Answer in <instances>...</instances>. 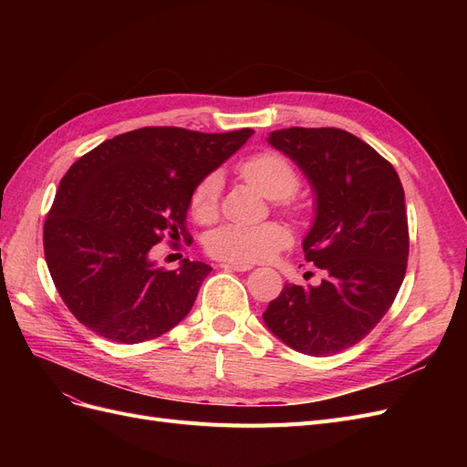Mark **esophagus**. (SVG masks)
<instances>
[{"label":"esophagus","mask_w":467,"mask_h":467,"mask_svg":"<svg viewBox=\"0 0 467 467\" xmlns=\"http://www.w3.org/2000/svg\"><path fill=\"white\" fill-rule=\"evenodd\" d=\"M223 271H235V273H247L251 271V265H239V263H222Z\"/></svg>","instance_id":"1"}]
</instances>
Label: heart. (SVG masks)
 <instances>
[{
  "label": "heart",
  "mask_w": 467,
  "mask_h": 467,
  "mask_svg": "<svg viewBox=\"0 0 467 467\" xmlns=\"http://www.w3.org/2000/svg\"><path fill=\"white\" fill-rule=\"evenodd\" d=\"M237 173L242 179L271 201L288 202L300 185L294 167L273 151L255 153L239 163ZM220 177L216 173L206 175L191 192V212L196 220L210 222L218 214ZM290 242L288 232L275 222L247 225L225 223L210 232L206 237V251L212 257L223 263L253 265L271 259L275 253L286 247Z\"/></svg>",
  "instance_id": "heart-1"
}]
</instances>
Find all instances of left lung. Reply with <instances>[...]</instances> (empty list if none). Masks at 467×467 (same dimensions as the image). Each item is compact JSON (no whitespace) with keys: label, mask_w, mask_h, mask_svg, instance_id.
Segmentation results:
<instances>
[{"label":"left lung","mask_w":467,"mask_h":467,"mask_svg":"<svg viewBox=\"0 0 467 467\" xmlns=\"http://www.w3.org/2000/svg\"><path fill=\"white\" fill-rule=\"evenodd\" d=\"M266 142L290 158L314 191L316 218L306 261L323 268L317 286L285 285L263 314L290 348L337 355L388 314L407 268L405 192L389 161L338 129H286Z\"/></svg>","instance_id":"1"}]
</instances>
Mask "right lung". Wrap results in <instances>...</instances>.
I'll list each match as a JSON object with an SVG mask.
<instances>
[{
    "instance_id": "right-lung-1",
    "label": "right lung",
    "mask_w": 467,
    "mask_h": 467,
    "mask_svg": "<svg viewBox=\"0 0 467 467\" xmlns=\"http://www.w3.org/2000/svg\"><path fill=\"white\" fill-rule=\"evenodd\" d=\"M251 134L148 126L105 140L67 169L45 222V257L79 323L134 345L189 316L212 266L182 259L163 271L150 251L163 235H187L192 189Z\"/></svg>"
}]
</instances>
